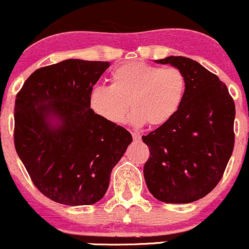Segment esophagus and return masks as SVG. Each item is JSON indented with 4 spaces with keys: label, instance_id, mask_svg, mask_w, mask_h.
Masks as SVG:
<instances>
[{
    "label": "esophagus",
    "instance_id": "esophagus-1",
    "mask_svg": "<svg viewBox=\"0 0 249 249\" xmlns=\"http://www.w3.org/2000/svg\"><path fill=\"white\" fill-rule=\"evenodd\" d=\"M132 135H133V140H135V142H139V140L142 139V135H140L139 133L133 132V133H132Z\"/></svg>",
    "mask_w": 249,
    "mask_h": 249
}]
</instances>
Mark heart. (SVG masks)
Returning <instances> with one entry per match:
<instances>
[{
    "mask_svg": "<svg viewBox=\"0 0 249 249\" xmlns=\"http://www.w3.org/2000/svg\"><path fill=\"white\" fill-rule=\"evenodd\" d=\"M186 76L174 66L130 61L114 68L110 86H93L89 107L93 114L110 124H122L129 106L132 124L158 127L173 119L186 94Z\"/></svg>",
    "mask_w": 249,
    "mask_h": 249,
    "instance_id": "b5f03b06",
    "label": "heart"
}]
</instances>
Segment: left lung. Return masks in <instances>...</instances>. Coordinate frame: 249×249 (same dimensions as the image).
Instances as JSON below:
<instances>
[{
  "mask_svg": "<svg viewBox=\"0 0 249 249\" xmlns=\"http://www.w3.org/2000/svg\"><path fill=\"white\" fill-rule=\"evenodd\" d=\"M157 62L183 71L186 94L170 121L142 135L150 150L143 178L158 200L188 204L223 178L234 150L235 103L227 85L196 61L169 56Z\"/></svg>",
  "mask_w": 249,
  "mask_h": 249,
  "instance_id": "8db88e82",
  "label": "left lung"
}]
</instances>
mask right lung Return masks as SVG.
<instances>
[{"label":"right lung","instance_id":"right-lung-1","mask_svg":"<svg viewBox=\"0 0 249 249\" xmlns=\"http://www.w3.org/2000/svg\"><path fill=\"white\" fill-rule=\"evenodd\" d=\"M107 67L103 61H62L33 71L17 94L15 150L38 191L58 204L101 200L133 140L89 107V91Z\"/></svg>","mask_w":249,"mask_h":249}]
</instances>
